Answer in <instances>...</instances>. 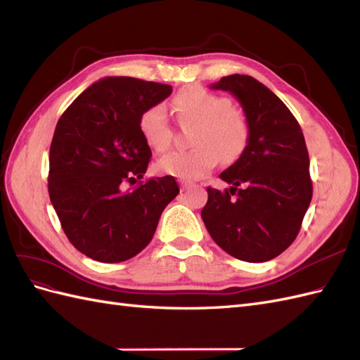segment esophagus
<instances>
[{
  "label": "esophagus",
  "mask_w": 360,
  "mask_h": 360,
  "mask_svg": "<svg viewBox=\"0 0 360 360\" xmlns=\"http://www.w3.org/2000/svg\"><path fill=\"white\" fill-rule=\"evenodd\" d=\"M180 186H181V191H186V189H189V188L193 186V183H192V181H188V180H181V181H180Z\"/></svg>",
  "instance_id": "esophagus-1"
}]
</instances>
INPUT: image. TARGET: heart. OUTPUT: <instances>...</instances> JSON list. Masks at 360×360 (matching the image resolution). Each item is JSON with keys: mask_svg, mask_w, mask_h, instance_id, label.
<instances>
[{"mask_svg": "<svg viewBox=\"0 0 360 360\" xmlns=\"http://www.w3.org/2000/svg\"><path fill=\"white\" fill-rule=\"evenodd\" d=\"M172 111L183 123H195L189 150H177L158 162V169L180 179H200L219 162H236L243 155L250 139L246 114L231 106L225 96L201 85H189L171 101ZM139 132L146 143L159 153L172 144V126L162 105L150 106L139 117Z\"/></svg>", "mask_w": 360, "mask_h": 360, "instance_id": "1", "label": "heart"}]
</instances>
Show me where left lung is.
<instances>
[{
  "label": "left lung",
  "mask_w": 360,
  "mask_h": 360,
  "mask_svg": "<svg viewBox=\"0 0 360 360\" xmlns=\"http://www.w3.org/2000/svg\"><path fill=\"white\" fill-rule=\"evenodd\" d=\"M212 89L230 91L240 102L250 139L219 176L231 188H207L201 217L225 252L263 263L284 252L299 234L312 198L308 148L285 103L252 76H224Z\"/></svg>",
  "instance_id": "left-lung-1"
}]
</instances>
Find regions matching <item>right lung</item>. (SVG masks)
<instances>
[{"label": "right lung", "mask_w": 360, "mask_h": 360, "mask_svg": "<svg viewBox=\"0 0 360 360\" xmlns=\"http://www.w3.org/2000/svg\"><path fill=\"white\" fill-rule=\"evenodd\" d=\"M172 86L129 76L90 85L60 117L49 150V198L70 243L101 263L139 254L163 209L177 197L172 176L143 179L151 150L139 117L165 101Z\"/></svg>", "instance_id": "1"}]
</instances>
